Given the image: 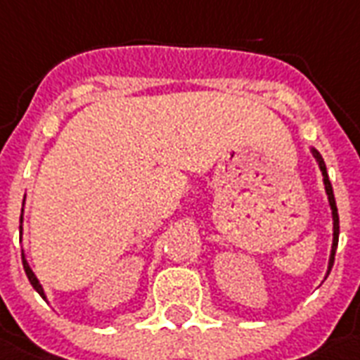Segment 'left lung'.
Returning a JSON list of instances; mask_svg holds the SVG:
<instances>
[{"label":"left lung","instance_id":"8db88e82","mask_svg":"<svg viewBox=\"0 0 360 360\" xmlns=\"http://www.w3.org/2000/svg\"><path fill=\"white\" fill-rule=\"evenodd\" d=\"M311 150V155L319 164L321 174H323V183H325V192H326V198H328V205H330V211H333V247H330V257H328V268H326V276L325 279L328 278V274L333 270L334 264V255H336V247H338V236H340V217H338V207H336V200H334V192H333V185H330V179H328V174H326V166L325 160H323V156L319 155V150L315 149V147H309Z\"/></svg>","mask_w":360,"mask_h":360}]
</instances>
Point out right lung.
I'll return each mask as SVG.
<instances>
[{
	"label": "right lung",
	"instance_id": "obj_1",
	"mask_svg": "<svg viewBox=\"0 0 360 360\" xmlns=\"http://www.w3.org/2000/svg\"><path fill=\"white\" fill-rule=\"evenodd\" d=\"M22 213H24V210H22ZM20 224H22V217H20ZM20 236H22V226H20ZM22 264H24V271H26V276H27V279H30L32 287H34L37 292H39L43 300H46V295H45V290H43V285L39 283V279H37V276L34 274V270L30 268V264H27V260H26V255L24 253H22Z\"/></svg>",
	"mask_w": 360,
	"mask_h": 360
}]
</instances>
